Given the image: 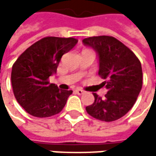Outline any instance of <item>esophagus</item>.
Returning a JSON list of instances; mask_svg holds the SVG:
<instances>
[{
	"instance_id": "34e87169",
	"label": "esophagus",
	"mask_w": 156,
	"mask_h": 156,
	"mask_svg": "<svg viewBox=\"0 0 156 156\" xmlns=\"http://www.w3.org/2000/svg\"><path fill=\"white\" fill-rule=\"evenodd\" d=\"M75 92H76V94H80V95H81V94H83L85 92L83 91V90H81V89H76L75 90Z\"/></svg>"
}]
</instances>
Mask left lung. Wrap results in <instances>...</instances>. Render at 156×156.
<instances>
[{
  "instance_id": "obj_1",
  "label": "left lung",
  "mask_w": 156,
  "mask_h": 156,
  "mask_svg": "<svg viewBox=\"0 0 156 156\" xmlns=\"http://www.w3.org/2000/svg\"><path fill=\"white\" fill-rule=\"evenodd\" d=\"M99 56V76L108 94L86 107L89 115L103 122H114L132 108L142 87L141 63L135 53L115 37L101 35L83 39Z\"/></svg>"
}]
</instances>
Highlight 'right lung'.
<instances>
[{
  "instance_id": "add662e5",
  "label": "right lung",
  "mask_w": 156,
  "mask_h": 156,
  "mask_svg": "<svg viewBox=\"0 0 156 156\" xmlns=\"http://www.w3.org/2000/svg\"><path fill=\"white\" fill-rule=\"evenodd\" d=\"M76 43L73 37L47 36L29 47L16 59L11 73L13 93L29 114L47 118L62 110L73 91L60 90L48 79L57 72L62 55Z\"/></svg>"
}]
</instances>
